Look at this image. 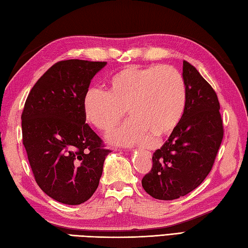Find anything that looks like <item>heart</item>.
<instances>
[{
	"instance_id": "heart-1",
	"label": "heart",
	"mask_w": 248,
	"mask_h": 248,
	"mask_svg": "<svg viewBox=\"0 0 248 248\" xmlns=\"http://www.w3.org/2000/svg\"><path fill=\"white\" fill-rule=\"evenodd\" d=\"M186 107V87L178 70L170 66L125 67L108 81V93L90 88L83 97L86 120L109 133L125 119L132 121L109 136V141L132 146L170 136L178 127Z\"/></svg>"
}]
</instances>
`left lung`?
<instances>
[{"label": "left lung", "instance_id": "obj_1", "mask_svg": "<svg viewBox=\"0 0 248 248\" xmlns=\"http://www.w3.org/2000/svg\"><path fill=\"white\" fill-rule=\"evenodd\" d=\"M186 107L178 127L153 153L151 170L141 180L152 198L170 201L185 197L211 171L223 137L216 93L192 64L184 62Z\"/></svg>", "mask_w": 248, "mask_h": 248}]
</instances>
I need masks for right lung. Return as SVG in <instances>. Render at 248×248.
Wrapping results in <instances>:
<instances>
[{
    "label": "right lung",
    "instance_id": "obj_1",
    "mask_svg": "<svg viewBox=\"0 0 248 248\" xmlns=\"http://www.w3.org/2000/svg\"><path fill=\"white\" fill-rule=\"evenodd\" d=\"M106 64L78 59L55 63L26 100L23 146L36 184L57 202L82 204L99 185L110 151L85 123L83 97Z\"/></svg>",
    "mask_w": 248,
    "mask_h": 248
}]
</instances>
